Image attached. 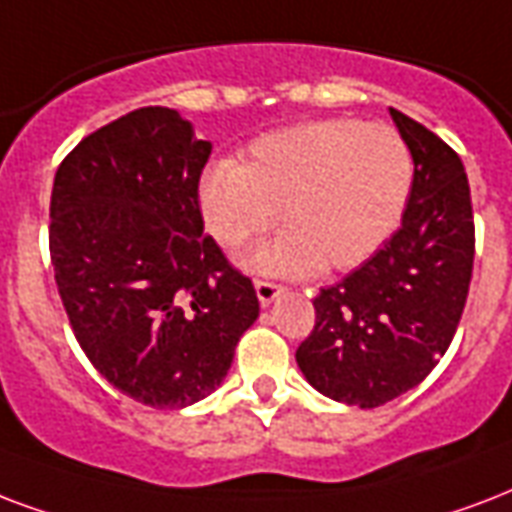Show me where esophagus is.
Masks as SVG:
<instances>
[{"label":"esophagus","mask_w":512,"mask_h":512,"mask_svg":"<svg viewBox=\"0 0 512 512\" xmlns=\"http://www.w3.org/2000/svg\"><path fill=\"white\" fill-rule=\"evenodd\" d=\"M255 290H257V298H260V303H263V306H268V303H273V300L282 295L284 287L276 282H268V279H257Z\"/></svg>","instance_id":"1"}]
</instances>
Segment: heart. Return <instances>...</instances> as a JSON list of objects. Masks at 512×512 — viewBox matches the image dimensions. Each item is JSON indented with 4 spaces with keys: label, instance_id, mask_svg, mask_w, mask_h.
<instances>
[{
    "label": "heart",
    "instance_id": "1",
    "mask_svg": "<svg viewBox=\"0 0 512 512\" xmlns=\"http://www.w3.org/2000/svg\"><path fill=\"white\" fill-rule=\"evenodd\" d=\"M411 185V150L395 128L325 117L257 136L241 166H209L198 182V209L225 249L263 236L279 209L284 233L252 265L271 273H338L384 244Z\"/></svg>",
    "mask_w": 512,
    "mask_h": 512
}]
</instances>
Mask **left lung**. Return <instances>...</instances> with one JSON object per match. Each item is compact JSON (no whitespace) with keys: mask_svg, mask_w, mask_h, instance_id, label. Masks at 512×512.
Masks as SVG:
<instances>
[{"mask_svg":"<svg viewBox=\"0 0 512 512\" xmlns=\"http://www.w3.org/2000/svg\"><path fill=\"white\" fill-rule=\"evenodd\" d=\"M413 155L403 225L314 298L317 322L295 351L308 384L338 403L378 408L432 373L454 341L475 257L462 158L413 117L389 109Z\"/></svg>","mask_w":512,"mask_h":512,"instance_id":"left-lung-1","label":"left lung"}]
</instances>
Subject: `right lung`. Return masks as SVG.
I'll return each mask as SVG.
<instances>
[{"mask_svg": "<svg viewBox=\"0 0 512 512\" xmlns=\"http://www.w3.org/2000/svg\"><path fill=\"white\" fill-rule=\"evenodd\" d=\"M209 155L174 109L142 107L85 136L53 179L50 263L74 338L150 408L212 395L260 314L252 279L204 233Z\"/></svg>", "mask_w": 512, "mask_h": 512, "instance_id": "1", "label": "right lung"}]
</instances>
